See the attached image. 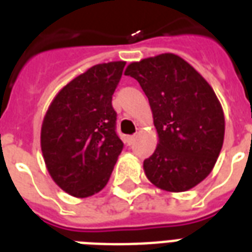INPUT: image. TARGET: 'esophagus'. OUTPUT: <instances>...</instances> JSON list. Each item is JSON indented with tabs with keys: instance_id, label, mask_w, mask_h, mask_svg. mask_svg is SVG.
<instances>
[{
	"instance_id": "esophagus-1",
	"label": "esophagus",
	"mask_w": 252,
	"mask_h": 252,
	"mask_svg": "<svg viewBox=\"0 0 252 252\" xmlns=\"http://www.w3.org/2000/svg\"><path fill=\"white\" fill-rule=\"evenodd\" d=\"M136 137H137V135H131V136L126 137V142H128V144H132V143L136 140Z\"/></svg>"
}]
</instances>
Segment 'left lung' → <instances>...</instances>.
Instances as JSON below:
<instances>
[{
    "instance_id": "left-lung-1",
    "label": "left lung",
    "mask_w": 252,
    "mask_h": 252,
    "mask_svg": "<svg viewBox=\"0 0 252 252\" xmlns=\"http://www.w3.org/2000/svg\"><path fill=\"white\" fill-rule=\"evenodd\" d=\"M126 75L140 83L153 110L158 146L143 162L157 188L180 193L205 180L221 151L225 120L205 78L175 54L129 63Z\"/></svg>"
}]
</instances>
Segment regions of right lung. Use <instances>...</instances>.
Listing matches in <instances>:
<instances>
[{
  "label": "right lung",
  "instance_id": "add662e5",
  "mask_svg": "<svg viewBox=\"0 0 252 252\" xmlns=\"http://www.w3.org/2000/svg\"><path fill=\"white\" fill-rule=\"evenodd\" d=\"M126 62L95 64L63 86L43 119L40 146L54 182L77 198L108 184L123 142L117 136L112 95Z\"/></svg>",
  "mask_w": 252,
  "mask_h": 252
}]
</instances>
